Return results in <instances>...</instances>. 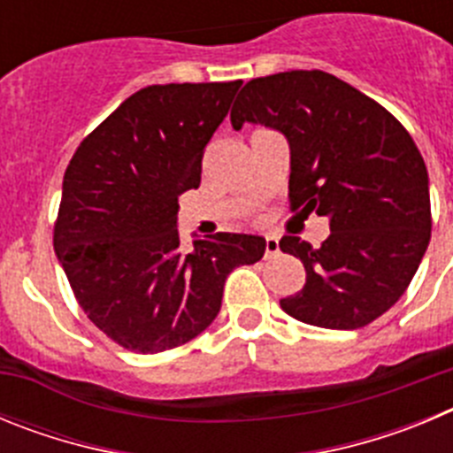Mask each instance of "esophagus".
<instances>
[{"label": "esophagus", "instance_id": "obj_1", "mask_svg": "<svg viewBox=\"0 0 453 453\" xmlns=\"http://www.w3.org/2000/svg\"><path fill=\"white\" fill-rule=\"evenodd\" d=\"M279 256V238L276 235H267L265 238V258H274Z\"/></svg>", "mask_w": 453, "mask_h": 453}]
</instances>
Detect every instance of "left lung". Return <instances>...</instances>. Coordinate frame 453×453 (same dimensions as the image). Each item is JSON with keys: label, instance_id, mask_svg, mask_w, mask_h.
<instances>
[{"label": "left lung", "instance_id": "obj_1", "mask_svg": "<svg viewBox=\"0 0 453 453\" xmlns=\"http://www.w3.org/2000/svg\"><path fill=\"white\" fill-rule=\"evenodd\" d=\"M265 124L290 145L292 211L329 218L319 250L283 235L306 286L281 299L299 322L361 329L406 292L431 240L426 165L397 118L322 70L251 79L231 111L234 129Z\"/></svg>", "mask_w": 453, "mask_h": 453}]
</instances>
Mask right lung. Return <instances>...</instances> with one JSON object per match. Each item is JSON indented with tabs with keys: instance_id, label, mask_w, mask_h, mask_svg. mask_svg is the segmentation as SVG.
Returning <instances> with one entry per match:
<instances>
[{
	"instance_id": "right-lung-1",
	"label": "right lung",
	"mask_w": 453,
	"mask_h": 453,
	"mask_svg": "<svg viewBox=\"0 0 453 453\" xmlns=\"http://www.w3.org/2000/svg\"><path fill=\"white\" fill-rule=\"evenodd\" d=\"M229 83L147 86L83 138L63 177L54 251L79 306L135 354L186 345L213 322L234 267L265 254V238L179 240V197L202 181L208 140L226 118Z\"/></svg>"
}]
</instances>
